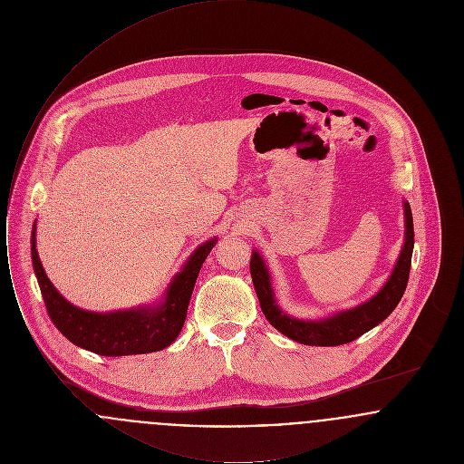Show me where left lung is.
<instances>
[{
	"mask_svg": "<svg viewBox=\"0 0 464 464\" xmlns=\"http://www.w3.org/2000/svg\"><path fill=\"white\" fill-rule=\"evenodd\" d=\"M403 218H405V238L400 250L397 265L386 284L375 292L374 295L354 306V308L335 311L329 316L309 320V318H295L285 313L278 306L275 297V290L271 287V273L267 265L259 254V250H252L250 257V275L259 297V304L265 313L266 320L284 335L290 337L295 343L306 346H339L352 343L362 334L374 329L381 322H384L390 313L397 308L407 282L414 250V224L409 201L403 199Z\"/></svg>",
	"mask_w": 464,
	"mask_h": 464,
	"instance_id": "8db88e82",
	"label": "left lung"
}]
</instances>
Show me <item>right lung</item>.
<instances>
[{"instance_id": "obj_1", "label": "right lung", "mask_w": 464, "mask_h": 464, "mask_svg": "<svg viewBox=\"0 0 464 464\" xmlns=\"http://www.w3.org/2000/svg\"><path fill=\"white\" fill-rule=\"evenodd\" d=\"M216 243L218 238L214 237L193 250L158 303L108 313L78 308L53 287L36 250V222L31 231V257L44 306L61 334L92 353L127 356L160 352L176 341L182 331L201 265Z\"/></svg>"}]
</instances>
